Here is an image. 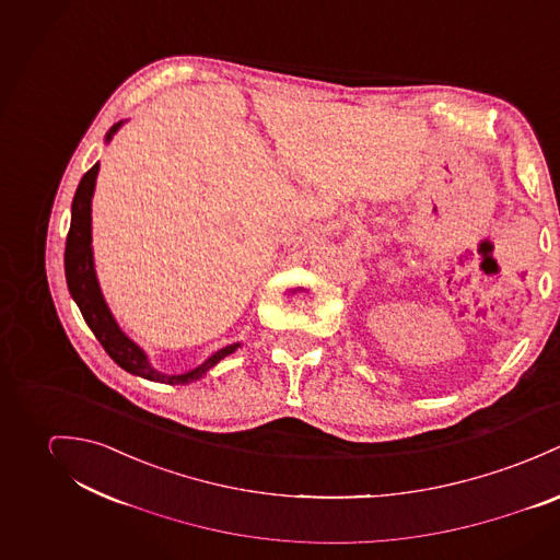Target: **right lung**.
Masks as SVG:
<instances>
[{
	"label": "right lung",
	"instance_id": "add662e5",
	"mask_svg": "<svg viewBox=\"0 0 560 560\" xmlns=\"http://www.w3.org/2000/svg\"><path fill=\"white\" fill-rule=\"evenodd\" d=\"M125 122L112 126L105 135V143L114 139V135L120 130ZM98 176V163L81 178L70 210V230L66 238V253H63V270H66V283L72 301L81 311L85 324L96 335L105 352L125 370V372L163 382V384H188L199 377H203L217 363H221L225 357L236 352L241 343L225 346L217 350L212 357H208L201 365L192 368L185 373H163L154 370L148 361V354L126 335L116 322L114 313L107 307V301L101 292L96 268H94V250H92V197L96 188Z\"/></svg>",
	"mask_w": 560,
	"mask_h": 560
}]
</instances>
